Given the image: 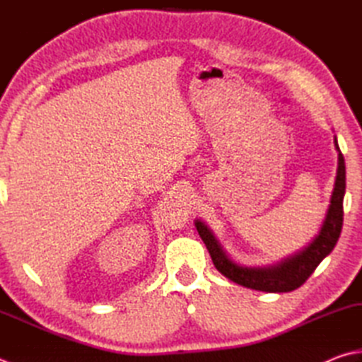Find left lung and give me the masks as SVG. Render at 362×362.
<instances>
[{
	"label": "left lung",
	"instance_id": "obj_1",
	"mask_svg": "<svg viewBox=\"0 0 362 362\" xmlns=\"http://www.w3.org/2000/svg\"><path fill=\"white\" fill-rule=\"evenodd\" d=\"M337 146V141H336ZM339 149V146H337ZM344 195H345V160L339 151V168L336 187H334L331 206L320 235L313 243L296 255L285 258L284 262L268 266V268H243L225 255L221 244L211 233V230L200 221H195L199 235L209 252L217 271L230 281L252 290L268 293H287L301 287L308 281L317 266L336 245L344 223Z\"/></svg>",
	"mask_w": 362,
	"mask_h": 362
}]
</instances>
